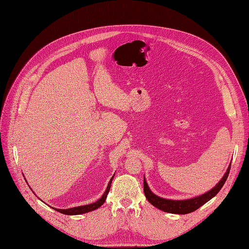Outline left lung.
<instances>
[{
	"label": "left lung",
	"instance_id": "8db88e82",
	"mask_svg": "<svg viewBox=\"0 0 249 249\" xmlns=\"http://www.w3.org/2000/svg\"><path fill=\"white\" fill-rule=\"evenodd\" d=\"M230 169H231V164L229 165L228 170H227V172L225 173L222 180L212 190L202 194L200 196L194 197L191 199H186V200H171V199H165V198L159 197L149 190L145 179H143V190H144L145 197L151 204L154 205V207L158 208L159 210L163 212H167L171 213H178V214H185V213H192L194 211H196L198 208H200L201 205H203L205 202H208L213 196H217L218 192L224 186L227 178L229 176Z\"/></svg>",
	"mask_w": 249,
	"mask_h": 249
}]
</instances>
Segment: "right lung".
Listing matches in <instances>:
<instances>
[{
    "label": "right lung",
    "mask_w": 249,
    "mask_h": 249,
    "mask_svg": "<svg viewBox=\"0 0 249 249\" xmlns=\"http://www.w3.org/2000/svg\"><path fill=\"white\" fill-rule=\"evenodd\" d=\"M114 177H112V179L109 182V185H107L104 196H102V198H100L98 201H95L91 204H88V205H82V207H76V208H72V209H67V210H59V209H53L58 212H60L61 213H65V214H81V213H89L91 211H94L96 209H99L101 205L105 202L107 193L110 191V187H111V183Z\"/></svg>",
    "instance_id": "right-lung-1"
}]
</instances>
